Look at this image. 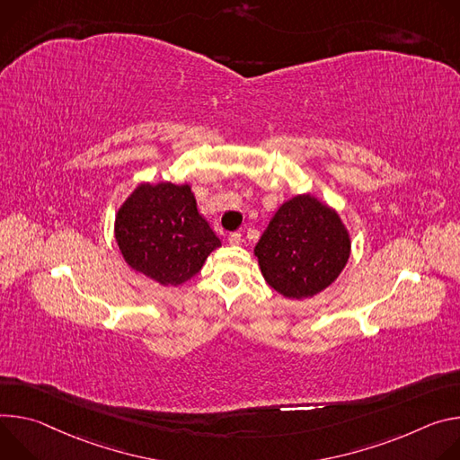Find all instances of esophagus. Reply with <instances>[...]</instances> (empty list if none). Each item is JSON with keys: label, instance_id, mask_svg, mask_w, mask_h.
I'll use <instances>...</instances> for the list:
<instances>
[{"label": "esophagus", "instance_id": "obj_1", "mask_svg": "<svg viewBox=\"0 0 460 460\" xmlns=\"http://www.w3.org/2000/svg\"><path fill=\"white\" fill-rule=\"evenodd\" d=\"M241 234H237V232H234V234H228V243L230 244H234V246H237V244H241Z\"/></svg>", "mask_w": 460, "mask_h": 460}]
</instances>
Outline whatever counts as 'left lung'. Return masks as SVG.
<instances>
[{
    "label": "left lung",
    "mask_w": 460,
    "mask_h": 460,
    "mask_svg": "<svg viewBox=\"0 0 460 460\" xmlns=\"http://www.w3.org/2000/svg\"><path fill=\"white\" fill-rule=\"evenodd\" d=\"M253 256L276 292L301 301L338 279L350 256V234L327 202L311 193L294 195L270 219Z\"/></svg>",
    "instance_id": "1"
}]
</instances>
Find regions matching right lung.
Instances as JSON below:
<instances>
[{
    "label": "right lung",
    "mask_w": 460,
    "mask_h": 460,
    "mask_svg": "<svg viewBox=\"0 0 460 460\" xmlns=\"http://www.w3.org/2000/svg\"><path fill=\"white\" fill-rule=\"evenodd\" d=\"M115 239L124 261L163 287L191 279L221 246L188 182H140L117 210Z\"/></svg>",
    "instance_id": "add662e5"
}]
</instances>
